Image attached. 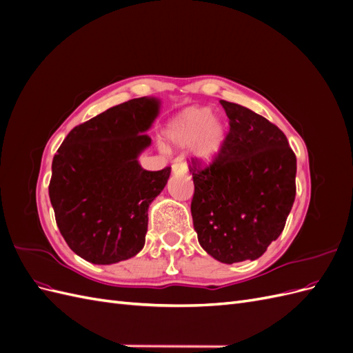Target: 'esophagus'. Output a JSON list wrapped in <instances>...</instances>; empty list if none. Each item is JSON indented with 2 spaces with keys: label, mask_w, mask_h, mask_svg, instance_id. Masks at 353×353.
<instances>
[{
  "label": "esophagus",
  "mask_w": 353,
  "mask_h": 353,
  "mask_svg": "<svg viewBox=\"0 0 353 353\" xmlns=\"http://www.w3.org/2000/svg\"><path fill=\"white\" fill-rule=\"evenodd\" d=\"M187 170H188V168H187L185 163L178 162V163H174V165H172V172H174V174L184 175V174H187Z\"/></svg>",
  "instance_id": "esophagus-1"
}]
</instances>
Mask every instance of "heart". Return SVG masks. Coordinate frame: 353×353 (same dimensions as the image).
Wrapping results in <instances>:
<instances>
[{"label":"heart","mask_w":353,"mask_h":353,"mask_svg":"<svg viewBox=\"0 0 353 353\" xmlns=\"http://www.w3.org/2000/svg\"><path fill=\"white\" fill-rule=\"evenodd\" d=\"M165 140L176 148L191 147L200 162H210L225 141V123L209 108H188L169 122Z\"/></svg>","instance_id":"heart-1"}]
</instances>
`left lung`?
Wrapping results in <instances>:
<instances>
[{"label":"left lung","instance_id":"obj_1","mask_svg":"<svg viewBox=\"0 0 353 353\" xmlns=\"http://www.w3.org/2000/svg\"><path fill=\"white\" fill-rule=\"evenodd\" d=\"M230 132L213 162L191 159L199 243L222 263L254 261L280 237L296 196V156L279 126L221 100Z\"/></svg>","mask_w":353,"mask_h":353}]
</instances>
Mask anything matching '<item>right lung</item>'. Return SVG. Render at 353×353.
<instances>
[{"label": "right lung", "mask_w": 353, "mask_h": 353, "mask_svg": "<svg viewBox=\"0 0 353 353\" xmlns=\"http://www.w3.org/2000/svg\"><path fill=\"white\" fill-rule=\"evenodd\" d=\"M159 109L154 97L114 105L74 126L52 159L48 193L57 227L85 261L110 265L144 248L148 206L170 175V168L138 163Z\"/></svg>", "instance_id": "right-lung-1"}]
</instances>
